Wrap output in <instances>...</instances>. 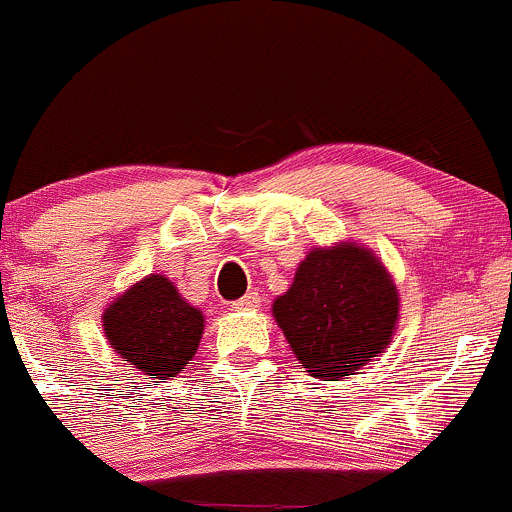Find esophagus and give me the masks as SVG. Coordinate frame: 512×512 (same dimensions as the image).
<instances>
[{
	"instance_id": "34e87169",
	"label": "esophagus",
	"mask_w": 512,
	"mask_h": 512,
	"mask_svg": "<svg viewBox=\"0 0 512 512\" xmlns=\"http://www.w3.org/2000/svg\"><path fill=\"white\" fill-rule=\"evenodd\" d=\"M235 311H257L260 308V294L257 291H250V294L240 296L238 301H233Z\"/></svg>"
}]
</instances>
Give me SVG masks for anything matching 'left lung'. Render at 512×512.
Returning a JSON list of instances; mask_svg holds the SVG:
<instances>
[{"mask_svg": "<svg viewBox=\"0 0 512 512\" xmlns=\"http://www.w3.org/2000/svg\"><path fill=\"white\" fill-rule=\"evenodd\" d=\"M398 289L379 257L357 243L316 247L272 313L308 374L340 381L386 350L398 323Z\"/></svg>", "mask_w": 512, "mask_h": 512, "instance_id": "1", "label": "left lung"}]
</instances>
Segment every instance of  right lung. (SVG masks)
<instances>
[{
    "mask_svg": "<svg viewBox=\"0 0 512 512\" xmlns=\"http://www.w3.org/2000/svg\"><path fill=\"white\" fill-rule=\"evenodd\" d=\"M101 323L123 362L150 379L184 372L204 333V313L184 301L165 274H150L123 291Z\"/></svg>",
    "mask_w": 512,
    "mask_h": 512,
    "instance_id": "1",
    "label": "right lung"
}]
</instances>
